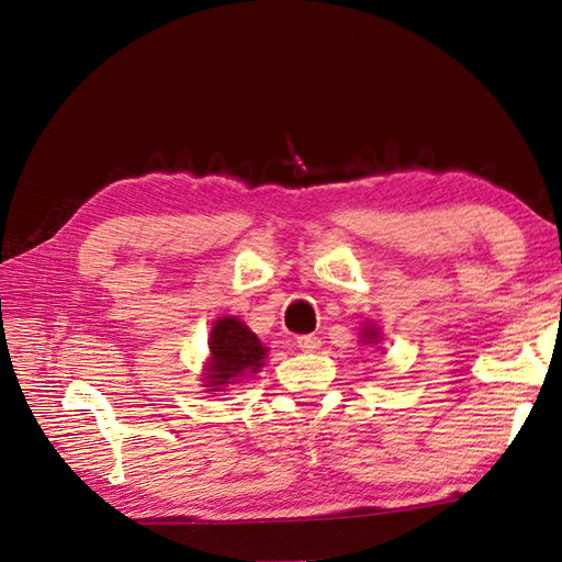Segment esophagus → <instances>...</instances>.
<instances>
[{
    "label": "esophagus",
    "instance_id": "esophagus-1",
    "mask_svg": "<svg viewBox=\"0 0 562 562\" xmlns=\"http://www.w3.org/2000/svg\"><path fill=\"white\" fill-rule=\"evenodd\" d=\"M296 346L303 352H315L322 346V338L315 334H307V336H296Z\"/></svg>",
    "mask_w": 562,
    "mask_h": 562
}]
</instances>
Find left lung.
I'll use <instances>...</instances> for the list:
<instances>
[{"mask_svg":"<svg viewBox=\"0 0 562 562\" xmlns=\"http://www.w3.org/2000/svg\"><path fill=\"white\" fill-rule=\"evenodd\" d=\"M361 338H364V342H378L380 340V331L373 327V324H369V327L361 329Z\"/></svg>","mask_w":562,"mask_h":562,"instance_id":"8db88e82","label":"left lung"}]
</instances>
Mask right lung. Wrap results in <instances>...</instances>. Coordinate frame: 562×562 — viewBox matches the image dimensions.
Instances as JSON below:
<instances>
[{"label": "right lung", "instance_id": "obj_1", "mask_svg": "<svg viewBox=\"0 0 562 562\" xmlns=\"http://www.w3.org/2000/svg\"><path fill=\"white\" fill-rule=\"evenodd\" d=\"M210 359L205 364L207 392H224L245 375L257 373L263 367L268 348L261 346L255 331H249L238 317H220L210 331Z\"/></svg>", "mask_w": 562, "mask_h": 562}]
</instances>
